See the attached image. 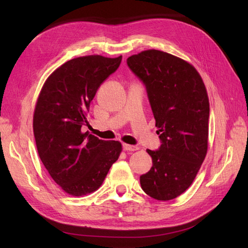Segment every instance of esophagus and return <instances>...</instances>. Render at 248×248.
I'll use <instances>...</instances> for the list:
<instances>
[{
	"label": "esophagus",
	"instance_id": "obj_1",
	"mask_svg": "<svg viewBox=\"0 0 248 248\" xmlns=\"http://www.w3.org/2000/svg\"><path fill=\"white\" fill-rule=\"evenodd\" d=\"M123 150H124V151H137V150H139V148L137 146L123 144Z\"/></svg>",
	"mask_w": 248,
	"mask_h": 248
}]
</instances>
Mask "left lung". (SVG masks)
<instances>
[{
	"label": "left lung",
	"instance_id": "8db88e82",
	"mask_svg": "<svg viewBox=\"0 0 248 248\" xmlns=\"http://www.w3.org/2000/svg\"><path fill=\"white\" fill-rule=\"evenodd\" d=\"M146 85L161 140L157 151L147 150L153 166L140 178L148 196L176 199L189 188L208 151L209 98L198 70L169 52L147 49L127 59Z\"/></svg>",
	"mask_w": 248,
	"mask_h": 248
}]
</instances>
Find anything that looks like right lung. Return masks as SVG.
<instances>
[{
    "instance_id": "right-lung-1",
    "label": "right lung",
    "mask_w": 248,
    "mask_h": 248,
    "mask_svg": "<svg viewBox=\"0 0 248 248\" xmlns=\"http://www.w3.org/2000/svg\"><path fill=\"white\" fill-rule=\"evenodd\" d=\"M122 56L100 55L69 60L44 82L36 101L33 129L37 151L52 180L66 193L82 197L96 191L122 152L118 140H102L81 127L90 102L114 73Z\"/></svg>"
}]
</instances>
